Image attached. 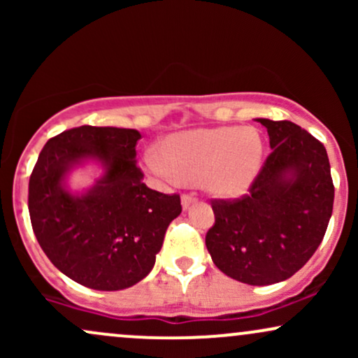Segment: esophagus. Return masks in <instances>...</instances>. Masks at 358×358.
I'll return each mask as SVG.
<instances>
[{
    "instance_id": "1",
    "label": "esophagus",
    "mask_w": 358,
    "mask_h": 358,
    "mask_svg": "<svg viewBox=\"0 0 358 358\" xmlns=\"http://www.w3.org/2000/svg\"><path fill=\"white\" fill-rule=\"evenodd\" d=\"M195 202H196V199L193 195H183L182 196V207L185 208V210H187V208H190Z\"/></svg>"
}]
</instances>
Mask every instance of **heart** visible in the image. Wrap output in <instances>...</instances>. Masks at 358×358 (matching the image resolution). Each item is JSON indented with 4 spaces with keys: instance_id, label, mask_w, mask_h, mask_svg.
<instances>
[{
    "instance_id": "obj_1",
    "label": "heart",
    "mask_w": 358,
    "mask_h": 358,
    "mask_svg": "<svg viewBox=\"0 0 358 358\" xmlns=\"http://www.w3.org/2000/svg\"><path fill=\"white\" fill-rule=\"evenodd\" d=\"M162 156L146 155V168L162 178H182L217 199L248 195L264 159V141L256 127H199L166 136Z\"/></svg>"
}]
</instances>
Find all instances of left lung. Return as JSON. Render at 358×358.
I'll return each instance as SVG.
<instances>
[{
	"instance_id": "left-lung-1",
	"label": "left lung",
	"mask_w": 358,
	"mask_h": 358,
	"mask_svg": "<svg viewBox=\"0 0 358 358\" xmlns=\"http://www.w3.org/2000/svg\"><path fill=\"white\" fill-rule=\"evenodd\" d=\"M256 121L268 129L273 151L248 196L213 202L205 245L229 278L268 286L293 276L322 244L335 188L318 139L291 121Z\"/></svg>"
}]
</instances>
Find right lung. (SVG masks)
<instances>
[{"label": "right lung", "instance_id": "add662e5", "mask_svg": "<svg viewBox=\"0 0 358 358\" xmlns=\"http://www.w3.org/2000/svg\"><path fill=\"white\" fill-rule=\"evenodd\" d=\"M136 129L80 126L48 139L28 185V210L40 248L60 273L97 291L134 286L153 269L178 195L143 183ZM100 170L94 183L72 191L79 167Z\"/></svg>", "mask_w": 358, "mask_h": 358}]
</instances>
